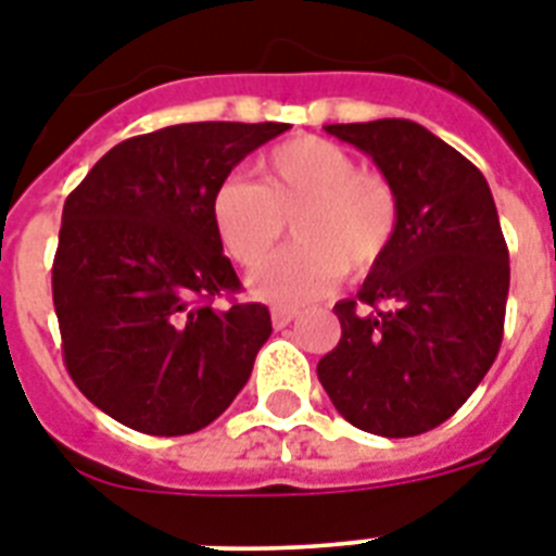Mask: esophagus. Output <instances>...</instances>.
<instances>
[{
  "label": "esophagus",
  "mask_w": 556,
  "mask_h": 556,
  "mask_svg": "<svg viewBox=\"0 0 556 556\" xmlns=\"http://www.w3.org/2000/svg\"><path fill=\"white\" fill-rule=\"evenodd\" d=\"M296 320L294 308H274L270 312V323H274V329H288L291 323Z\"/></svg>",
  "instance_id": "obj_1"
}]
</instances>
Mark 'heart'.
I'll use <instances>...</instances> for the list:
<instances>
[{"mask_svg": "<svg viewBox=\"0 0 556 556\" xmlns=\"http://www.w3.org/2000/svg\"><path fill=\"white\" fill-rule=\"evenodd\" d=\"M210 218L236 265L256 268L292 222L296 245L251 277V294L300 305L334 288L340 274L361 277L389 253L401 204L387 176L326 138H291L256 161V185L225 178Z\"/></svg>", "mask_w": 556, "mask_h": 556, "instance_id": "obj_1", "label": "heart"}]
</instances>
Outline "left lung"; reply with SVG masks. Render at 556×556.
<instances>
[{
  "label": "left lung",
  "mask_w": 556,
  "mask_h": 556,
  "mask_svg": "<svg viewBox=\"0 0 556 556\" xmlns=\"http://www.w3.org/2000/svg\"><path fill=\"white\" fill-rule=\"evenodd\" d=\"M326 132L378 164L401 218L355 300L334 305L343 334L317 378L357 430L421 435L473 395L500 355L510 265L491 187L462 152L404 117Z\"/></svg>",
  "instance_id": "8db88e82"
}]
</instances>
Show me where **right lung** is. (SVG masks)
<instances>
[{"label":"right lung","mask_w":556,"mask_h":556,"mask_svg":"<svg viewBox=\"0 0 556 556\" xmlns=\"http://www.w3.org/2000/svg\"><path fill=\"white\" fill-rule=\"evenodd\" d=\"M288 124H178L117 143L65 199L51 288L65 369L91 404L147 435L216 421L270 338L260 303L213 305L242 282L210 201Z\"/></svg>","instance_id":"obj_1"}]
</instances>
